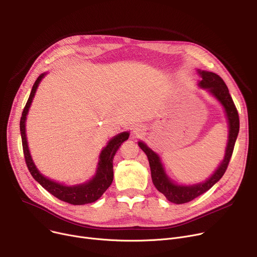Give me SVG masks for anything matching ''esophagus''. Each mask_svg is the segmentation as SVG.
Instances as JSON below:
<instances>
[{
  "label": "esophagus",
  "mask_w": 257,
  "mask_h": 257,
  "mask_svg": "<svg viewBox=\"0 0 257 257\" xmlns=\"http://www.w3.org/2000/svg\"><path fill=\"white\" fill-rule=\"evenodd\" d=\"M144 130H145V129H144L142 126H138V127H136V128L133 129V132H132V133H133V136L137 138V137H140L141 134H143Z\"/></svg>",
  "instance_id": "obj_1"
}]
</instances>
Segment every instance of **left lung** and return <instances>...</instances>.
I'll return each instance as SVG.
<instances>
[{
	"mask_svg": "<svg viewBox=\"0 0 257 257\" xmlns=\"http://www.w3.org/2000/svg\"><path fill=\"white\" fill-rule=\"evenodd\" d=\"M198 73L202 78L199 83L200 86L208 89L213 96L223 104L228 117L229 137L228 144L226 147V154L218 170L214 172L213 175H211V177L209 179H207L203 183H198L190 186L174 184L166 175L158 155L154 153L150 148H148L144 143H139L141 149L146 153L148 160H149L153 184L161 194H164L166 196V198L170 202L176 204L187 203V202L194 200L200 195L207 192L210 187H212L222 178L228 168L229 161H230V158L232 156L235 141L239 130L238 112L223 79L219 75L211 72L199 71Z\"/></svg>",
	"mask_w": 257,
	"mask_h": 257,
	"instance_id": "left-lung-1",
	"label": "left lung"
}]
</instances>
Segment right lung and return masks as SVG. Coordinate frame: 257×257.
Returning <instances> with one entry per match:
<instances>
[{"instance_id":"right-lung-1","label":"right lung","mask_w":257,"mask_h":257,"mask_svg":"<svg viewBox=\"0 0 257 257\" xmlns=\"http://www.w3.org/2000/svg\"><path fill=\"white\" fill-rule=\"evenodd\" d=\"M44 76H45V74L39 75L35 81V83L33 84L29 99L26 103V106H25L23 113H22L21 121H20L23 152H24L27 168H28L30 174L32 175V177L40 185H42L45 190H47L50 194H52L54 197L58 198L59 200L64 201V202H66V203H70L73 205H82V204L92 203V202L97 201L112 183V180H113V157H114L116 151L119 149L121 144L128 140L129 133L123 132L120 134H117L116 137H114L109 143H108V145L104 148L101 155H100L99 167L97 170L96 176H94L87 183L76 185V186H66V185L56 183L55 181H52V180L44 177L43 175L38 172L36 167L34 166L32 158L30 156L28 145H27L26 129H25L26 115H27V113H28L29 107L31 105L32 99L35 94L36 88L40 82V80L43 79Z\"/></svg>"}]
</instances>
